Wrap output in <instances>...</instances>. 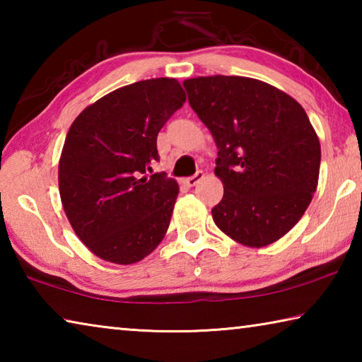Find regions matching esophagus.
I'll use <instances>...</instances> for the list:
<instances>
[{
	"mask_svg": "<svg viewBox=\"0 0 362 362\" xmlns=\"http://www.w3.org/2000/svg\"><path fill=\"white\" fill-rule=\"evenodd\" d=\"M203 179H204V173H203V170H198V173H196L194 175L187 177V179L183 180V183H185L187 187H194L196 183H199Z\"/></svg>",
	"mask_w": 362,
	"mask_h": 362,
	"instance_id": "1",
	"label": "esophagus"
}]
</instances>
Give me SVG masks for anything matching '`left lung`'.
Listing matches in <instances>:
<instances>
[{"instance_id":"left-lung-1","label":"left lung","mask_w":362,"mask_h":362,"mask_svg":"<svg viewBox=\"0 0 362 362\" xmlns=\"http://www.w3.org/2000/svg\"><path fill=\"white\" fill-rule=\"evenodd\" d=\"M183 88L218 148L223 198L214 222L244 246L278 241L302 218L320 177L321 145L305 110L254 78L199 76Z\"/></svg>"}]
</instances>
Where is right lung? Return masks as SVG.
<instances>
[{
	"label": "right lung",
	"mask_w": 362,
	"mask_h": 362,
	"mask_svg": "<svg viewBox=\"0 0 362 362\" xmlns=\"http://www.w3.org/2000/svg\"><path fill=\"white\" fill-rule=\"evenodd\" d=\"M174 78L145 79L84 108L66 134L59 189L73 230L100 259L129 265L156 249L169 228L179 185L158 161L156 137L185 103Z\"/></svg>",
	"instance_id": "obj_1"
}]
</instances>
